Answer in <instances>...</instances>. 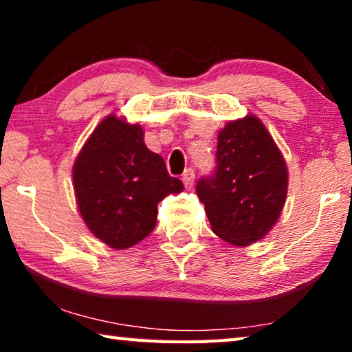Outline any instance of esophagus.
<instances>
[{
    "label": "esophagus",
    "mask_w": 352,
    "mask_h": 352,
    "mask_svg": "<svg viewBox=\"0 0 352 352\" xmlns=\"http://www.w3.org/2000/svg\"><path fill=\"white\" fill-rule=\"evenodd\" d=\"M194 181H195V173L192 168H189V170H186L184 175H182V182H184L187 189H192V187H194Z\"/></svg>",
    "instance_id": "34e87169"
}]
</instances>
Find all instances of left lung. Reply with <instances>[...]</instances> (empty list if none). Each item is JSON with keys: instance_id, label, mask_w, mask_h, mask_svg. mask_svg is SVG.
<instances>
[{"instance_id": "8db88e82", "label": "left lung", "mask_w": 352, "mask_h": 352, "mask_svg": "<svg viewBox=\"0 0 352 352\" xmlns=\"http://www.w3.org/2000/svg\"><path fill=\"white\" fill-rule=\"evenodd\" d=\"M285 158L254 115L229 122L218 134L216 170L197 182L213 232L247 247L277 223L287 199Z\"/></svg>"}]
</instances>
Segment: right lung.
<instances>
[{
  "label": "right lung",
  "instance_id": "1",
  "mask_svg": "<svg viewBox=\"0 0 352 352\" xmlns=\"http://www.w3.org/2000/svg\"><path fill=\"white\" fill-rule=\"evenodd\" d=\"M76 205L88 229L110 248L124 250L157 224L158 201L184 189L138 123L110 113L85 142L74 165Z\"/></svg>",
  "mask_w": 352,
  "mask_h": 352
}]
</instances>
